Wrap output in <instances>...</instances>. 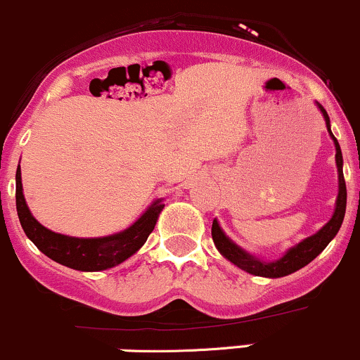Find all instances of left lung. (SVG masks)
Listing matches in <instances>:
<instances>
[{"mask_svg": "<svg viewBox=\"0 0 360 360\" xmlns=\"http://www.w3.org/2000/svg\"><path fill=\"white\" fill-rule=\"evenodd\" d=\"M321 109L323 116H325L326 121V128L330 131L331 138L335 141V148H337V167H338V198H337V208H335L333 217L328 222L325 227L321 229L319 232H316L314 236L307 238L302 243H299L297 246L292 248V250L287 251V255L283 258H280L278 262L274 263H264L259 262L258 258H252L251 255H248L246 251H243L240 248L236 246L227 236L224 234L220 225L217 224V220H213L212 224V238L213 243H215L217 250H219L229 262H232L236 266H239L240 270L248 271L251 275H258V276H270V278H278V276H285L294 274V271L301 270L302 266H306L307 263H311L316 256L319 255L325 248L328 246L331 239L337 236V232L340 231L343 217H345V208H347V186H345V179H343V159H342V150L340 145H338L337 138L333 136L330 129V117H328L326 110L319 105Z\"/></svg>", "mask_w": 360, "mask_h": 360, "instance_id": "1", "label": "left lung"}]
</instances>
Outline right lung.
Segmentation results:
<instances>
[{"label":"right lung","mask_w":360,"mask_h":360,"mask_svg":"<svg viewBox=\"0 0 360 360\" xmlns=\"http://www.w3.org/2000/svg\"><path fill=\"white\" fill-rule=\"evenodd\" d=\"M17 212L23 232L35 246L54 262L82 271H101L116 266L135 255L152 234L164 203L155 201L135 224L120 234L97 239H78L56 234L34 219L22 193L20 165L17 169Z\"/></svg>","instance_id":"1"}]
</instances>
